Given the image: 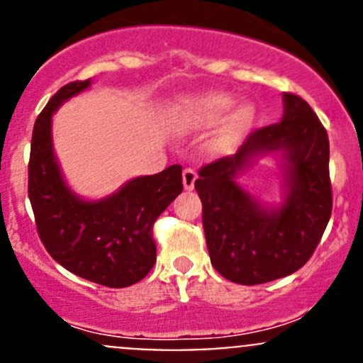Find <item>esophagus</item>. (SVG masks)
I'll return each mask as SVG.
<instances>
[{
    "label": "esophagus",
    "instance_id": "1",
    "mask_svg": "<svg viewBox=\"0 0 363 363\" xmlns=\"http://www.w3.org/2000/svg\"><path fill=\"white\" fill-rule=\"evenodd\" d=\"M195 181H196V172L193 168H184L182 170V184H184L186 191H191L195 188Z\"/></svg>",
    "mask_w": 363,
    "mask_h": 363
}]
</instances>
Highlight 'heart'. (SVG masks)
Listing matches in <instances>:
<instances>
[{
    "label": "heart",
    "mask_w": 363,
    "mask_h": 363,
    "mask_svg": "<svg viewBox=\"0 0 363 363\" xmlns=\"http://www.w3.org/2000/svg\"><path fill=\"white\" fill-rule=\"evenodd\" d=\"M235 104V98L226 93H205L200 96L186 98L174 113L175 130L184 131V133L211 130L225 121V116L233 110ZM255 107L250 104L237 107L225 123L223 133L219 137V147H228L239 142L255 123Z\"/></svg>",
    "instance_id": "b5f03b06"
}]
</instances>
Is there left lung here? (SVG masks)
<instances>
[{
    "mask_svg": "<svg viewBox=\"0 0 363 363\" xmlns=\"http://www.w3.org/2000/svg\"><path fill=\"white\" fill-rule=\"evenodd\" d=\"M277 124L259 128L233 156L205 164L195 181L211 263L237 284L269 283L313 256L332 214L328 135L306 100L283 93ZM279 155L284 202L262 204L236 179L258 157Z\"/></svg>",
    "mask_w": 363,
    "mask_h": 363,
    "instance_id": "1",
    "label": "left lung"
}]
</instances>
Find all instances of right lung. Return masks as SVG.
<instances>
[{
    "label": "right lung",
    "mask_w": 363,
    "mask_h": 363,
    "mask_svg": "<svg viewBox=\"0 0 363 363\" xmlns=\"http://www.w3.org/2000/svg\"><path fill=\"white\" fill-rule=\"evenodd\" d=\"M91 80H75L49 100L33 128L28 193L49 255L75 276L108 288L138 283L156 263L152 225L182 191V167L130 179L116 193L86 200L72 191L54 155L52 113Z\"/></svg>",
    "instance_id": "right-lung-1"
}]
</instances>
